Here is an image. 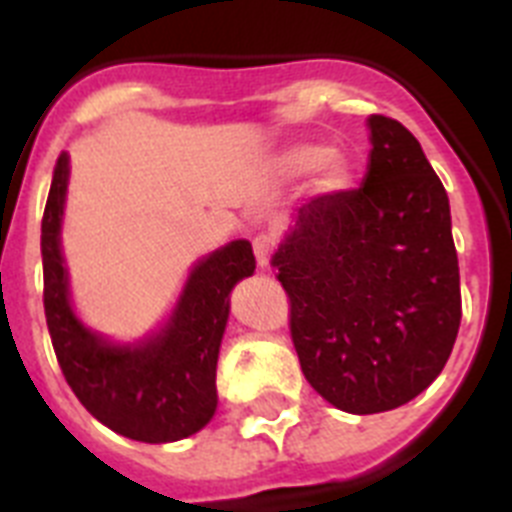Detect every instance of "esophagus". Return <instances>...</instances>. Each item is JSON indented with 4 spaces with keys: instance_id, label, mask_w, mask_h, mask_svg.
I'll use <instances>...</instances> for the list:
<instances>
[{
    "instance_id": "obj_1",
    "label": "esophagus",
    "mask_w": 512,
    "mask_h": 512,
    "mask_svg": "<svg viewBox=\"0 0 512 512\" xmlns=\"http://www.w3.org/2000/svg\"><path fill=\"white\" fill-rule=\"evenodd\" d=\"M271 253H274V241H271L269 235H256V238H253V256H256V264H259L261 269L269 266Z\"/></svg>"
}]
</instances>
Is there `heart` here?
<instances>
[{
  "instance_id": "b5f03b06",
  "label": "heart",
  "mask_w": 512,
  "mask_h": 512,
  "mask_svg": "<svg viewBox=\"0 0 512 512\" xmlns=\"http://www.w3.org/2000/svg\"><path fill=\"white\" fill-rule=\"evenodd\" d=\"M320 163L324 164L320 167V171H323L320 184H323V187H338V184L343 182V176H346V166H343L341 158L328 156V151L320 146L289 148L282 156V161H279V169L287 176H300L312 169H318Z\"/></svg>"
}]
</instances>
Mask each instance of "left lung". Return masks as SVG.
Segmentation results:
<instances>
[{
	"label": "left lung",
	"mask_w": 512,
	"mask_h": 512,
	"mask_svg": "<svg viewBox=\"0 0 512 512\" xmlns=\"http://www.w3.org/2000/svg\"><path fill=\"white\" fill-rule=\"evenodd\" d=\"M369 130L364 184L312 197L271 259L302 374L354 415L418 397L461 323L446 189L402 122L372 115Z\"/></svg>",
	"instance_id": "8db88e82"
}]
</instances>
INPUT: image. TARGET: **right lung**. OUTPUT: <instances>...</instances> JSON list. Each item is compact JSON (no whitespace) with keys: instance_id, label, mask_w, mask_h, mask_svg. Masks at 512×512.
<instances>
[{"instance_id":"add662e5","label":"right lung","mask_w":512,"mask_h":512,"mask_svg":"<svg viewBox=\"0 0 512 512\" xmlns=\"http://www.w3.org/2000/svg\"><path fill=\"white\" fill-rule=\"evenodd\" d=\"M69 156L61 153L40 225L43 305L53 351L79 402L99 423L143 443H169L205 428L217 408V354L228 295L256 269L251 243L233 241L194 266L184 295L156 338L112 346L76 320L61 256Z\"/></svg>"}]
</instances>
